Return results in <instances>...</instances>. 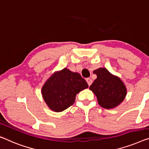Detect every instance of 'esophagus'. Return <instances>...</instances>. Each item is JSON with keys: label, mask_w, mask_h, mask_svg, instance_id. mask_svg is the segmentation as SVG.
I'll return each mask as SVG.
<instances>
[{"label": "esophagus", "mask_w": 149, "mask_h": 149, "mask_svg": "<svg viewBox=\"0 0 149 149\" xmlns=\"http://www.w3.org/2000/svg\"><path fill=\"white\" fill-rule=\"evenodd\" d=\"M86 81H87V83H88L89 86H90L91 84H92V79H90V78H87V79H86Z\"/></svg>", "instance_id": "34e87169"}]
</instances>
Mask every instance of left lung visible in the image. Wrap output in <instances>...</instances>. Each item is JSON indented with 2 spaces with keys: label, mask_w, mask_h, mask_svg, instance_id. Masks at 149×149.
Instances as JSON below:
<instances>
[{
  "label": "left lung",
  "mask_w": 149,
  "mask_h": 149,
  "mask_svg": "<svg viewBox=\"0 0 149 149\" xmlns=\"http://www.w3.org/2000/svg\"><path fill=\"white\" fill-rule=\"evenodd\" d=\"M94 74L97 78L90 89L96 96L99 105L110 109L120 104L126 94V88L121 79L111 74L106 68L94 70Z\"/></svg>",
  "instance_id": "8db88e82"
}]
</instances>
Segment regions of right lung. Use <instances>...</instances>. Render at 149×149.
<instances>
[{"label": "right lung", "mask_w": 149, "mask_h": 149, "mask_svg": "<svg viewBox=\"0 0 149 149\" xmlns=\"http://www.w3.org/2000/svg\"><path fill=\"white\" fill-rule=\"evenodd\" d=\"M88 87L87 82L78 73L64 68L45 82L42 95L49 108L59 112L72 106L77 93Z\"/></svg>", "instance_id": "right-lung-1"}]
</instances>
